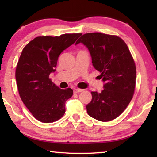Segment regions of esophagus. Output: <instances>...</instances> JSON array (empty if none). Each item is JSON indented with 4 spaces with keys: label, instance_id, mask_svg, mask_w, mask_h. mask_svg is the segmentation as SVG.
<instances>
[{
    "label": "esophagus",
    "instance_id": "1",
    "mask_svg": "<svg viewBox=\"0 0 157 157\" xmlns=\"http://www.w3.org/2000/svg\"><path fill=\"white\" fill-rule=\"evenodd\" d=\"M83 89H75L73 90L74 94H78V93H80L82 91H83Z\"/></svg>",
    "mask_w": 157,
    "mask_h": 157
}]
</instances>
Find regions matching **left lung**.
Segmentation results:
<instances>
[{
	"label": "left lung",
	"mask_w": 157,
	"mask_h": 157,
	"mask_svg": "<svg viewBox=\"0 0 157 157\" xmlns=\"http://www.w3.org/2000/svg\"><path fill=\"white\" fill-rule=\"evenodd\" d=\"M83 44L91 56L94 67L101 74L104 89L92 91L86 105L89 115L102 122L116 118L132 100L136 84V70L131 53L118 36L100 33L84 34L75 44Z\"/></svg>",
	"instance_id": "left-lung-1"
}]
</instances>
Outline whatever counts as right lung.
<instances>
[{
    "instance_id": "obj_1",
    "label": "right lung",
    "mask_w": 157,
    "mask_h": 157,
    "mask_svg": "<svg viewBox=\"0 0 157 157\" xmlns=\"http://www.w3.org/2000/svg\"><path fill=\"white\" fill-rule=\"evenodd\" d=\"M81 34L37 36L22 50L15 75L18 93L25 107L42 123H53L64 115L66 101L73 91L59 89L49 75L55 71L59 55Z\"/></svg>"
}]
</instances>
